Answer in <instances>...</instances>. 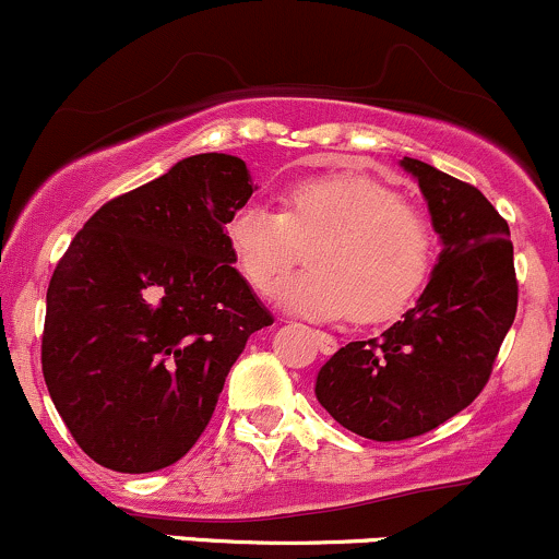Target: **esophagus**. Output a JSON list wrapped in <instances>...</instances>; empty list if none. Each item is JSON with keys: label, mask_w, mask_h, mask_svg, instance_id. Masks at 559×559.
Instances as JSON below:
<instances>
[{"label": "esophagus", "mask_w": 559, "mask_h": 559, "mask_svg": "<svg viewBox=\"0 0 559 559\" xmlns=\"http://www.w3.org/2000/svg\"><path fill=\"white\" fill-rule=\"evenodd\" d=\"M312 340H316V345L323 355L336 353V340L331 334H326V331H312Z\"/></svg>", "instance_id": "obj_1"}]
</instances>
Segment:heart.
<instances>
[{"label":"heart","mask_w":559,"mask_h":559,"mask_svg":"<svg viewBox=\"0 0 559 559\" xmlns=\"http://www.w3.org/2000/svg\"><path fill=\"white\" fill-rule=\"evenodd\" d=\"M243 281L273 297L308 254L310 270L281 305L310 318L382 323L408 308L432 267V228L401 190L369 175L312 177L281 199L278 214L247 206L228 223Z\"/></svg>","instance_id":"heart-1"}]
</instances>
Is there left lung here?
Wrapping results in <instances>:
<instances>
[{
	"mask_svg": "<svg viewBox=\"0 0 559 559\" xmlns=\"http://www.w3.org/2000/svg\"><path fill=\"white\" fill-rule=\"evenodd\" d=\"M419 182L440 254L425 292L382 336L349 342L321 366L316 397L360 438L408 440L440 427L486 388L518 312L509 225L477 188L419 158Z\"/></svg>",
	"mask_w": 559,
	"mask_h": 559,
	"instance_id": "1",
	"label": "left lung"
}]
</instances>
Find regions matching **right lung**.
Masks as SVG:
<instances>
[{
	"label": "right lung",
	"instance_id": "add662e5",
	"mask_svg": "<svg viewBox=\"0 0 559 559\" xmlns=\"http://www.w3.org/2000/svg\"><path fill=\"white\" fill-rule=\"evenodd\" d=\"M254 188L238 156H188L103 204L55 267L41 371L103 467L143 475L186 456L247 340L273 323L228 247Z\"/></svg>",
	"mask_w": 559,
	"mask_h": 559
}]
</instances>
